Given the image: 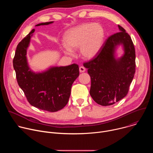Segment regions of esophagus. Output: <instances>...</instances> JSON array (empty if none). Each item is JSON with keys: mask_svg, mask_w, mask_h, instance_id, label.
Listing matches in <instances>:
<instances>
[{"mask_svg": "<svg viewBox=\"0 0 153 153\" xmlns=\"http://www.w3.org/2000/svg\"><path fill=\"white\" fill-rule=\"evenodd\" d=\"M85 70H86L85 68L83 67H82V66L79 68V71H80V73H83V72L85 71Z\"/></svg>", "mask_w": 153, "mask_h": 153, "instance_id": "esophagus-1", "label": "esophagus"}]
</instances>
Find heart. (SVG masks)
I'll return each mask as SVG.
<instances>
[{
    "mask_svg": "<svg viewBox=\"0 0 153 153\" xmlns=\"http://www.w3.org/2000/svg\"><path fill=\"white\" fill-rule=\"evenodd\" d=\"M105 34L103 27L97 23H83L72 27L64 35L63 51L71 56L73 50L79 48V53L83 58L91 59L100 51Z\"/></svg>",
    "mask_w": 153,
    "mask_h": 153,
    "instance_id": "heart-1",
    "label": "heart"
}]
</instances>
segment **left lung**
Wrapping results in <instances>:
<instances>
[{
  "mask_svg": "<svg viewBox=\"0 0 153 153\" xmlns=\"http://www.w3.org/2000/svg\"><path fill=\"white\" fill-rule=\"evenodd\" d=\"M120 32L109 37L91 60L84 63L91 77L90 94L102 106L114 104L128 94L136 70V53L131 38L121 26ZM122 45L124 54L116 57Z\"/></svg>",
  "mask_w": 153,
  "mask_h": 153,
  "instance_id": "1",
  "label": "left lung"
}]
</instances>
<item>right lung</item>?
<instances>
[{"label":"right lung","mask_w":153,"mask_h":153,"mask_svg":"<svg viewBox=\"0 0 153 153\" xmlns=\"http://www.w3.org/2000/svg\"><path fill=\"white\" fill-rule=\"evenodd\" d=\"M53 22L40 23L36 27ZM34 31L33 29L17 46L13 59L17 81L32 106L56 112L67 104L71 86L79 75V66L73 63L65 67H51L42 72L33 71L29 67L27 53Z\"/></svg>","instance_id":"1"}]
</instances>
